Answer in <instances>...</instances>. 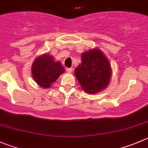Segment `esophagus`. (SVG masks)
Returning <instances> with one entry per match:
<instances>
[{"instance_id": "esophagus-1", "label": "esophagus", "mask_w": 148, "mask_h": 148, "mask_svg": "<svg viewBox=\"0 0 148 148\" xmlns=\"http://www.w3.org/2000/svg\"><path fill=\"white\" fill-rule=\"evenodd\" d=\"M66 72H68V73H71L73 71V69L72 68H67V69H66Z\"/></svg>"}]
</instances>
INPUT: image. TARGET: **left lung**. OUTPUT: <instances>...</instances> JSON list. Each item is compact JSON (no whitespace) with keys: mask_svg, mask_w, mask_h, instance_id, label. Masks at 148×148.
<instances>
[{"mask_svg":"<svg viewBox=\"0 0 148 148\" xmlns=\"http://www.w3.org/2000/svg\"><path fill=\"white\" fill-rule=\"evenodd\" d=\"M82 63L75 69L76 77L83 90L96 93L107 87L112 75L110 61L97 48L81 55Z\"/></svg>","mask_w":148,"mask_h":148,"instance_id":"1","label":"left lung"}]
</instances>
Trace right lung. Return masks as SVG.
Instances as JSON below:
<instances>
[{"instance_id":"1","label":"right lung","mask_w":148,"mask_h":148,"mask_svg":"<svg viewBox=\"0 0 148 148\" xmlns=\"http://www.w3.org/2000/svg\"><path fill=\"white\" fill-rule=\"evenodd\" d=\"M31 71L35 82L41 88H48L65 69L60 62L54 60L52 55L44 54L34 60Z\"/></svg>"}]
</instances>
